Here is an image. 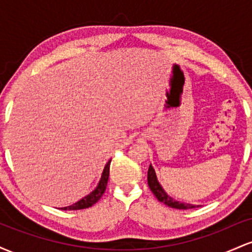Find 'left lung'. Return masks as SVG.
<instances>
[{
	"label": "left lung",
	"mask_w": 252,
	"mask_h": 252,
	"mask_svg": "<svg viewBox=\"0 0 252 252\" xmlns=\"http://www.w3.org/2000/svg\"><path fill=\"white\" fill-rule=\"evenodd\" d=\"M148 186L150 190L153 192L156 198H158V201L163 202L164 205L167 206L173 207V209H178V210H189V209H195V207L200 206V205H193V204H189V202H181L175 200L174 198L167 194L166 190L163 189V187L161 186V184L158 180V176H156L155 169L153 168V166L150 164L149 169H148Z\"/></svg>",
	"instance_id": "1"
}]
</instances>
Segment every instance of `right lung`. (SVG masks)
Segmentation results:
<instances>
[{"instance_id": "right-lung-1", "label": "right lung", "mask_w": 252, "mask_h": 252, "mask_svg": "<svg viewBox=\"0 0 252 252\" xmlns=\"http://www.w3.org/2000/svg\"><path fill=\"white\" fill-rule=\"evenodd\" d=\"M110 163H111V160H109L108 163H106L105 167H104L102 176H100V180L98 182L96 189L92 190L90 194L84 196V198L80 199V200H78L77 202H74L73 205H70V206H66V207H60V210H63V211L83 210V209H88V207H91L92 205L96 204V202L102 198L104 192H105L106 185H108V180H109Z\"/></svg>"}]
</instances>
